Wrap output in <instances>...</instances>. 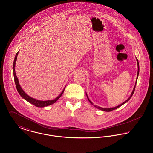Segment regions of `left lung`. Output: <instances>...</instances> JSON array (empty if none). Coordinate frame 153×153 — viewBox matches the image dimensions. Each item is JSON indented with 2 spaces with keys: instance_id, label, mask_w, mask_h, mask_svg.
Here are the masks:
<instances>
[{
  "instance_id": "8db88e82",
  "label": "left lung",
  "mask_w": 153,
  "mask_h": 153,
  "mask_svg": "<svg viewBox=\"0 0 153 153\" xmlns=\"http://www.w3.org/2000/svg\"><path fill=\"white\" fill-rule=\"evenodd\" d=\"M136 60H137V66H138V71H137V79H136V84H135V85H134V88H133V91H132V93H131V95H130V97H129V98H128L127 100H126L125 102H123L122 104H120L119 105H118V106H116V107H115L108 108H102V107H99V106H97V105H94L95 107H96L97 108H98V109H99V110H102V111H113V110H116V109H117V108H119V107H120V106H121L122 105H123L124 103H126V102H128V100L130 99V98L131 97V96H133V93H134V90H135V88H136V83H137V79H138V74H139V70H140V68H139V63H138V59H137V58H136ZM86 96H87V99L88 100L89 102H90L91 104H93V102H91V101L89 100V99H88V96H87V93H86Z\"/></svg>"
}]
</instances>
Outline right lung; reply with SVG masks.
Listing matches in <instances>:
<instances>
[{
	"label": "right lung",
	"mask_w": 153,
	"mask_h": 153,
	"mask_svg": "<svg viewBox=\"0 0 153 153\" xmlns=\"http://www.w3.org/2000/svg\"><path fill=\"white\" fill-rule=\"evenodd\" d=\"M18 53H19V51L17 52L15 56V60H14V62H13V76H14V80H15V85L16 86V88H17V91L18 93H19V94L21 96V97L22 98H23L25 100H26V101L33 104L36 107H46V106H48L49 105H51L53 104V103H54L55 102H56L61 96L63 94V92H64V90L65 89V87L64 88L63 90L62 91V92L60 93V94L55 99L53 100H46V101H41V100H36L35 99H33L31 97H30L29 96H28L23 90V89L22 88V87H20V85H19V80H18V79H17V76H16V73H15V65H16V60H17V55H18Z\"/></svg>",
	"instance_id": "obj_1"
}]
</instances>
